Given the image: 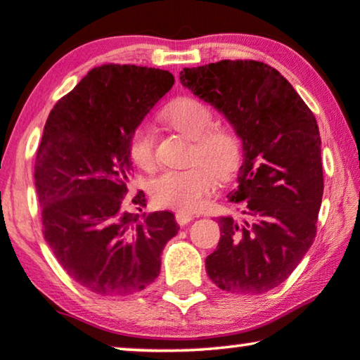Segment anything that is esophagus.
Segmentation results:
<instances>
[{"mask_svg":"<svg viewBox=\"0 0 360 360\" xmlns=\"http://www.w3.org/2000/svg\"><path fill=\"white\" fill-rule=\"evenodd\" d=\"M193 219L192 213H187V211H178L176 213V221H178L179 226H186L187 222H191Z\"/></svg>","mask_w":360,"mask_h":360,"instance_id":"obj_1","label":"esophagus"}]
</instances>
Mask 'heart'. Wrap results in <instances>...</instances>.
<instances>
[{"label":"heart","instance_id":"obj_1","mask_svg":"<svg viewBox=\"0 0 360 360\" xmlns=\"http://www.w3.org/2000/svg\"><path fill=\"white\" fill-rule=\"evenodd\" d=\"M168 123L193 139L191 165L184 169H162L147 182L155 203L167 208L192 211L200 208L214 189L216 178L227 179L236 171L240 146L236 136L221 128H211L214 117L202 101L182 98L165 112ZM129 155L141 168L155 162V136L149 124H141L129 138Z\"/></svg>","mask_w":360,"mask_h":360}]
</instances>
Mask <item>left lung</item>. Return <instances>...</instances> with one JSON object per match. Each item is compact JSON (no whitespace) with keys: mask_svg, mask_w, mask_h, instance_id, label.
Wrapping results in <instances>:
<instances>
[{"mask_svg":"<svg viewBox=\"0 0 360 360\" xmlns=\"http://www.w3.org/2000/svg\"><path fill=\"white\" fill-rule=\"evenodd\" d=\"M182 86L221 112L242 141L229 202L245 218H218V248L205 261L221 290L259 295L281 285L316 237L323 171L316 117L276 68L221 60L184 68Z\"/></svg>","mask_w":360,"mask_h":360,"instance_id":"left-lung-1","label":"left lung"}]
</instances>
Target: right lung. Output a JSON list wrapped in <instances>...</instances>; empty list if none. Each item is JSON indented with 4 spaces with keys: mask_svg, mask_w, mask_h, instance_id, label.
<instances>
[{
    "mask_svg": "<svg viewBox=\"0 0 360 360\" xmlns=\"http://www.w3.org/2000/svg\"><path fill=\"white\" fill-rule=\"evenodd\" d=\"M173 84L160 68L94 67L44 124L33 173L44 238L68 276L93 293L122 298L149 287L179 231L171 211L123 210L129 138ZM146 202L142 191L133 198L139 211Z\"/></svg>",
    "mask_w": 360,
    "mask_h": 360,
    "instance_id": "1",
    "label": "right lung"
}]
</instances>
